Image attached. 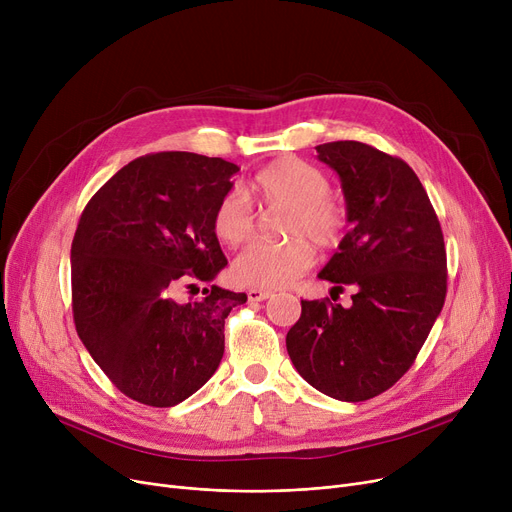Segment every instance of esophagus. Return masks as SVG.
I'll return each instance as SVG.
<instances>
[{
	"label": "esophagus",
	"instance_id": "1",
	"mask_svg": "<svg viewBox=\"0 0 512 512\" xmlns=\"http://www.w3.org/2000/svg\"><path fill=\"white\" fill-rule=\"evenodd\" d=\"M247 297H249L251 303H259V301L270 299L272 292H270V290H263V288H251V290L247 292Z\"/></svg>",
	"mask_w": 512,
	"mask_h": 512
}]
</instances>
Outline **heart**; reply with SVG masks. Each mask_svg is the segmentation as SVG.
Instances as JSON below:
<instances>
[{
	"instance_id": "b5f03b06",
	"label": "heart",
	"mask_w": 512,
	"mask_h": 512,
	"mask_svg": "<svg viewBox=\"0 0 512 512\" xmlns=\"http://www.w3.org/2000/svg\"><path fill=\"white\" fill-rule=\"evenodd\" d=\"M255 193L267 205H288L282 230L292 234L284 240H255L232 265L240 284L259 288H282L297 280L313 265L315 249L338 247L346 228V207L330 195V180L319 168L299 157H282L263 168L253 180ZM213 232L224 245L238 247L257 228V211L240 188L228 191L213 209Z\"/></svg>"
}]
</instances>
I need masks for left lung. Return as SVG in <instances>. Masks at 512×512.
Wrapping results in <instances>:
<instances>
[{"label":"left lung","mask_w":512,"mask_h":512,"mask_svg":"<svg viewBox=\"0 0 512 512\" xmlns=\"http://www.w3.org/2000/svg\"><path fill=\"white\" fill-rule=\"evenodd\" d=\"M338 172L348 209L340 251L321 270L353 305L301 301L286 334L292 365L336 400H369L415 363L446 299V247L438 215L407 161L359 141L317 145Z\"/></svg>","instance_id":"obj_1"}]
</instances>
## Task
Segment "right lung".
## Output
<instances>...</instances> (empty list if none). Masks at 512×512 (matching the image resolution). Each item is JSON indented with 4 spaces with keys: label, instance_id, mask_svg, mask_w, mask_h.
<instances>
[{
    "label": "right lung",
    "instance_id": "right-lung-1",
    "mask_svg": "<svg viewBox=\"0 0 512 512\" xmlns=\"http://www.w3.org/2000/svg\"><path fill=\"white\" fill-rule=\"evenodd\" d=\"M238 166L222 157L161 151L137 157L80 213L72 240V315L78 338L110 382L149 407L195 394L224 355V319L245 292L211 282L228 263L213 209ZM199 292V290H197Z\"/></svg>",
    "mask_w": 512,
    "mask_h": 512
}]
</instances>
